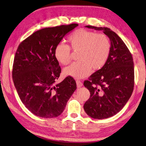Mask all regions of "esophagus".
Returning a JSON list of instances; mask_svg holds the SVG:
<instances>
[{
	"label": "esophagus",
	"mask_w": 146,
	"mask_h": 146,
	"mask_svg": "<svg viewBox=\"0 0 146 146\" xmlns=\"http://www.w3.org/2000/svg\"><path fill=\"white\" fill-rule=\"evenodd\" d=\"M76 86H77V88H80L83 86V83H81L80 81L77 80L76 81Z\"/></svg>",
	"instance_id": "1"
}]
</instances>
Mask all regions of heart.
<instances>
[{"instance_id": "obj_1", "label": "heart", "mask_w": 146, "mask_h": 146, "mask_svg": "<svg viewBox=\"0 0 146 146\" xmlns=\"http://www.w3.org/2000/svg\"><path fill=\"white\" fill-rule=\"evenodd\" d=\"M68 42L74 51L80 50L78 59L63 70L66 76L81 79L90 73L91 68L98 70L104 66L109 58L111 45L106 35L80 29L68 37ZM56 60L62 65H67L72 58L70 46L63 43L57 44L54 51Z\"/></svg>"}]
</instances>
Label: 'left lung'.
I'll use <instances>...</instances> for the list:
<instances>
[{"label": "left lung", "instance_id": "obj_1", "mask_svg": "<svg viewBox=\"0 0 146 146\" xmlns=\"http://www.w3.org/2000/svg\"><path fill=\"white\" fill-rule=\"evenodd\" d=\"M85 27L102 30L111 42V52L106 64L84 81V86L90 92V98L84 104V111L94 119H106L119 113L133 93V56L122 39L110 29L91 25Z\"/></svg>", "mask_w": 146, "mask_h": 146}]
</instances>
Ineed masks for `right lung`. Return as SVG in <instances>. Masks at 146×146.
Wrapping results in <instances>:
<instances>
[{
  "label": "right lung",
  "instance_id": "obj_1",
  "mask_svg": "<svg viewBox=\"0 0 146 146\" xmlns=\"http://www.w3.org/2000/svg\"><path fill=\"white\" fill-rule=\"evenodd\" d=\"M78 24L37 30L20 43L13 61L12 78L23 104L43 118L60 116L76 90V81L67 76L56 83L61 68L54 51L57 44Z\"/></svg>",
  "mask_w": 146,
  "mask_h": 146
}]
</instances>
